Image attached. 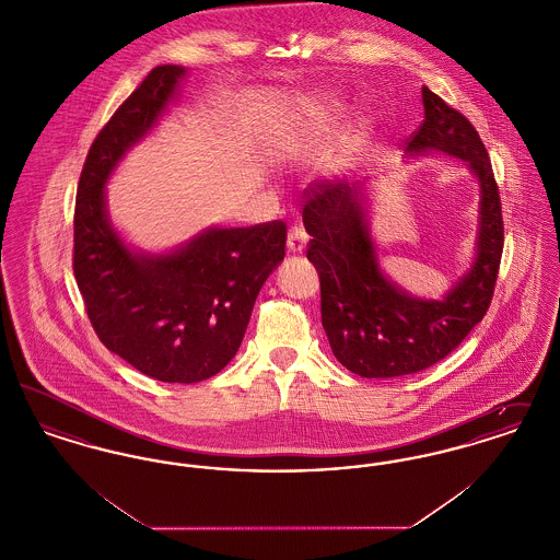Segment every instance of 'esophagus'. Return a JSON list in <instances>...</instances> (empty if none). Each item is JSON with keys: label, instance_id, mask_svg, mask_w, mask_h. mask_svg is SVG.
Listing matches in <instances>:
<instances>
[{"label": "esophagus", "instance_id": "1", "mask_svg": "<svg viewBox=\"0 0 560 560\" xmlns=\"http://www.w3.org/2000/svg\"><path fill=\"white\" fill-rule=\"evenodd\" d=\"M306 243H308L306 231L302 226H292L288 233V249L292 254H302L306 249Z\"/></svg>", "mask_w": 560, "mask_h": 560}]
</instances>
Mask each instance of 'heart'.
Listing matches in <instances>:
<instances>
[{"instance_id": "1", "label": "heart", "mask_w": 560, "mask_h": 560, "mask_svg": "<svg viewBox=\"0 0 560 560\" xmlns=\"http://www.w3.org/2000/svg\"><path fill=\"white\" fill-rule=\"evenodd\" d=\"M325 110H323V107H313L311 110H308V117H320Z\"/></svg>"}]
</instances>
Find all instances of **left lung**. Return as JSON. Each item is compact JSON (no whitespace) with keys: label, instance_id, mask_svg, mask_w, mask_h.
<instances>
[{"label":"left lung","instance_id":"1","mask_svg":"<svg viewBox=\"0 0 560 560\" xmlns=\"http://www.w3.org/2000/svg\"><path fill=\"white\" fill-rule=\"evenodd\" d=\"M424 121L405 158L441 153L466 161L479 183V226L468 268L439 298L402 290L380 265L372 235L370 178L319 185L302 220L308 260L320 277V323L334 357L361 377L422 372L445 359L482 320L504 249V222L491 161L472 124L422 88Z\"/></svg>","mask_w":560,"mask_h":560}]
</instances>
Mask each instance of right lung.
<instances>
[{"label":"right lung","mask_w":560,"mask_h":560,"mask_svg":"<svg viewBox=\"0 0 560 560\" xmlns=\"http://www.w3.org/2000/svg\"><path fill=\"white\" fill-rule=\"evenodd\" d=\"M187 73L180 65L155 67L115 110L83 163L73 220V270L98 338L138 372L170 384L208 380L237 354L288 240L275 220L208 226L172 249L142 252L113 224L108 180L160 126Z\"/></svg>","instance_id":"obj_1"}]
</instances>
